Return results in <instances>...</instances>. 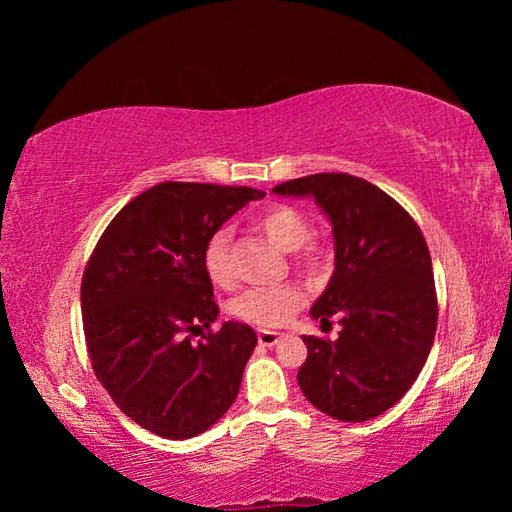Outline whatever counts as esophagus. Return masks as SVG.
Instances as JSON below:
<instances>
[{"instance_id": "obj_1", "label": "esophagus", "mask_w": 512, "mask_h": 512, "mask_svg": "<svg viewBox=\"0 0 512 512\" xmlns=\"http://www.w3.org/2000/svg\"><path fill=\"white\" fill-rule=\"evenodd\" d=\"M280 339H282V334H277V332H259L257 334V341H259V345H264V348H273V345L280 343Z\"/></svg>"}]
</instances>
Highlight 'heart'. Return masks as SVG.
Returning <instances> with one entry per match:
<instances>
[{
	"instance_id": "heart-1",
	"label": "heart",
	"mask_w": 512,
	"mask_h": 512,
	"mask_svg": "<svg viewBox=\"0 0 512 512\" xmlns=\"http://www.w3.org/2000/svg\"><path fill=\"white\" fill-rule=\"evenodd\" d=\"M259 235H264L275 248L291 253L298 250L311 237V225L300 212L287 205H277L266 210L255 221ZM325 250L320 246H309L298 257V266L305 273H320L325 266ZM205 273L216 287L230 289L237 280L235 264L230 257V237L228 230H216L207 239L203 248ZM305 305V291L298 284H277V287H257L241 293L232 302V316L257 327H280L289 323V318Z\"/></svg>"
}]
</instances>
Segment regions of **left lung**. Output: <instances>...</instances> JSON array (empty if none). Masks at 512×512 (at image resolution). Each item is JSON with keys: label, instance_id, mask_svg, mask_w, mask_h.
I'll return each mask as SVG.
<instances>
[{"label": "left lung", "instance_id": "obj_1", "mask_svg": "<svg viewBox=\"0 0 512 512\" xmlns=\"http://www.w3.org/2000/svg\"><path fill=\"white\" fill-rule=\"evenodd\" d=\"M273 194L314 198L334 232V273L311 318L332 325L336 316L341 332L336 341L302 336V393L334 420L377 418L413 386L436 336L427 241L400 203L350 173H314Z\"/></svg>", "mask_w": 512, "mask_h": 512}]
</instances>
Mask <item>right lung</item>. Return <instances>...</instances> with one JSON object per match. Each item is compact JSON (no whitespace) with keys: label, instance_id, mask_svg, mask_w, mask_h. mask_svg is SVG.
<instances>
[{"label":"right lung","instance_id":"right-lung-1","mask_svg":"<svg viewBox=\"0 0 512 512\" xmlns=\"http://www.w3.org/2000/svg\"><path fill=\"white\" fill-rule=\"evenodd\" d=\"M253 187L160 183L119 210L85 266L81 311L94 375L121 411L155 436L185 440L237 400L257 345L253 327L219 316L203 266L216 230ZM196 333L201 342H192Z\"/></svg>","mask_w":512,"mask_h":512}]
</instances>
